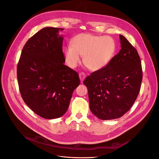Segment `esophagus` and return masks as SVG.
Segmentation results:
<instances>
[{"mask_svg": "<svg viewBox=\"0 0 159 159\" xmlns=\"http://www.w3.org/2000/svg\"><path fill=\"white\" fill-rule=\"evenodd\" d=\"M79 76H80V78L81 81V82H82V81L84 80V79L85 78L86 74L84 73V72H81V73H80L79 74Z\"/></svg>", "mask_w": 159, "mask_h": 159, "instance_id": "34e87169", "label": "esophagus"}]
</instances>
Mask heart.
<instances>
[{
	"label": "heart",
	"mask_w": 159,
	"mask_h": 159,
	"mask_svg": "<svg viewBox=\"0 0 159 159\" xmlns=\"http://www.w3.org/2000/svg\"><path fill=\"white\" fill-rule=\"evenodd\" d=\"M70 44L64 51L66 63L75 68L81 61L80 56H84V64L92 71L105 68L113 59L117 49L113 38L90 33L75 35Z\"/></svg>",
	"instance_id": "heart-1"
}]
</instances>
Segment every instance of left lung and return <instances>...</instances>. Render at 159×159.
<instances>
[{
    "instance_id": "8db88e82",
    "label": "left lung",
    "mask_w": 159,
    "mask_h": 159,
    "mask_svg": "<svg viewBox=\"0 0 159 159\" xmlns=\"http://www.w3.org/2000/svg\"><path fill=\"white\" fill-rule=\"evenodd\" d=\"M121 49L105 68L88 76L89 108L96 117L110 120L122 117L137 99L143 80L137 50L120 34Z\"/></svg>"
}]
</instances>
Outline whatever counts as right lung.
<instances>
[{"label":"right lung","instance_id":"1","mask_svg":"<svg viewBox=\"0 0 159 159\" xmlns=\"http://www.w3.org/2000/svg\"><path fill=\"white\" fill-rule=\"evenodd\" d=\"M63 28L46 27L25 44L17 66L24 102L41 117H60L68 109L74 90L80 84L77 72L64 64Z\"/></svg>","mask_w":159,"mask_h":159}]
</instances>
